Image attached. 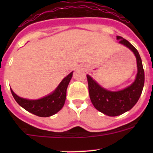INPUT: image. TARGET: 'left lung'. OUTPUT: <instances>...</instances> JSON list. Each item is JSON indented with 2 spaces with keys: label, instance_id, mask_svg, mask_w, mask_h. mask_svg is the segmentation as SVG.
<instances>
[{
  "label": "left lung",
  "instance_id": "8db88e82",
  "mask_svg": "<svg viewBox=\"0 0 153 153\" xmlns=\"http://www.w3.org/2000/svg\"><path fill=\"white\" fill-rule=\"evenodd\" d=\"M120 44L129 48L136 57L138 73L135 81L128 87L118 92H111L101 87L89 75H86L89 98L99 112L109 116H118L127 112L135 105L142 92L144 84V70L138 50L121 36H117Z\"/></svg>",
  "mask_w": 153,
  "mask_h": 153
}]
</instances>
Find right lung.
Listing matches in <instances>:
<instances>
[{"instance_id": "1", "label": "right lung", "mask_w": 153, "mask_h": 153, "mask_svg": "<svg viewBox=\"0 0 153 153\" xmlns=\"http://www.w3.org/2000/svg\"><path fill=\"white\" fill-rule=\"evenodd\" d=\"M72 72L63 79L57 89L50 95L38 100H28L20 98L11 89L16 102L24 109L39 117H49L61 110L64 105L67 89L72 76Z\"/></svg>"}]
</instances>
